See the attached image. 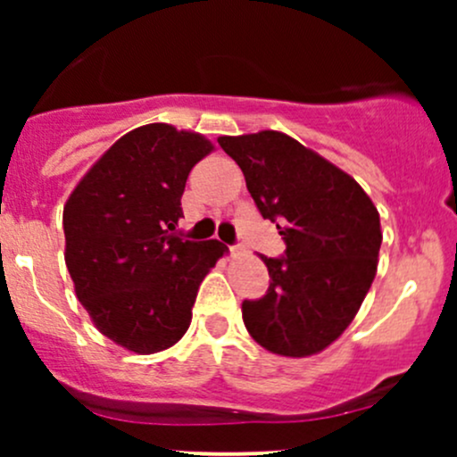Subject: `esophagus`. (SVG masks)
<instances>
[{"label":"esophagus","mask_w":457,"mask_h":457,"mask_svg":"<svg viewBox=\"0 0 457 457\" xmlns=\"http://www.w3.org/2000/svg\"><path fill=\"white\" fill-rule=\"evenodd\" d=\"M228 251H229V253H232V255H238V253H243V246H240V245H229L228 246Z\"/></svg>","instance_id":"esophagus-1"}]
</instances>
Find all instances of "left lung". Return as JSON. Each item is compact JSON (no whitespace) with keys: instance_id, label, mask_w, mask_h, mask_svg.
Listing matches in <instances>:
<instances>
[{"instance_id":"8db88e82","label":"left lung","mask_w":457,"mask_h":457,"mask_svg":"<svg viewBox=\"0 0 457 457\" xmlns=\"http://www.w3.org/2000/svg\"><path fill=\"white\" fill-rule=\"evenodd\" d=\"M219 145L286 243L279 258L262 255L270 283L262 298L243 301L245 327L275 354H316L353 322L374 281L378 211L354 178L277 130L219 137Z\"/></svg>"}]
</instances>
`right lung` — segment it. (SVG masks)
Here are the masks:
<instances>
[{
	"instance_id": "add662e5",
	"label": "right lung",
	"mask_w": 457,
	"mask_h": 457,
	"mask_svg": "<svg viewBox=\"0 0 457 457\" xmlns=\"http://www.w3.org/2000/svg\"><path fill=\"white\" fill-rule=\"evenodd\" d=\"M211 150L197 133L145 124L104 152L64 206L77 298L104 337L133 353L187 333L199 283L228 249L176 234L188 171Z\"/></svg>"
}]
</instances>
